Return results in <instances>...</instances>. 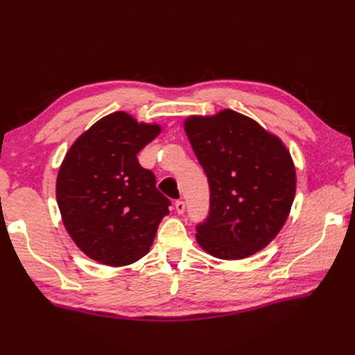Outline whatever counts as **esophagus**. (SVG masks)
Listing matches in <instances>:
<instances>
[{
    "mask_svg": "<svg viewBox=\"0 0 355 355\" xmlns=\"http://www.w3.org/2000/svg\"><path fill=\"white\" fill-rule=\"evenodd\" d=\"M175 207H176V211H178L179 214H182V213L185 211V201L178 200V201L175 202Z\"/></svg>",
    "mask_w": 355,
    "mask_h": 355,
    "instance_id": "esophagus-1",
    "label": "esophagus"
}]
</instances>
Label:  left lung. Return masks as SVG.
Here are the masks:
<instances>
[{
    "label": "left lung",
    "mask_w": 355,
    "mask_h": 355,
    "mask_svg": "<svg viewBox=\"0 0 355 355\" xmlns=\"http://www.w3.org/2000/svg\"><path fill=\"white\" fill-rule=\"evenodd\" d=\"M185 132L209 180L210 209L197 241L219 259H243L270 244L293 204L296 171L287 148L231 110L189 116Z\"/></svg>",
    "instance_id": "obj_1"
}]
</instances>
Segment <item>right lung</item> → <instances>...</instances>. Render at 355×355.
Segmentation results:
<instances>
[{
  "label": "right lung",
  "instance_id": "obj_1",
  "mask_svg": "<svg viewBox=\"0 0 355 355\" xmlns=\"http://www.w3.org/2000/svg\"><path fill=\"white\" fill-rule=\"evenodd\" d=\"M161 132L114 112L84 132L65 155L56 182L62 220L73 243L90 259L130 265L153 245L170 200L137 154Z\"/></svg>",
  "mask_w": 355,
  "mask_h": 355
}]
</instances>
